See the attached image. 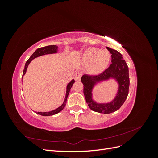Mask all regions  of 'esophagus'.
<instances>
[{
  "label": "esophagus",
  "instance_id": "34e87169",
  "mask_svg": "<svg viewBox=\"0 0 158 158\" xmlns=\"http://www.w3.org/2000/svg\"><path fill=\"white\" fill-rule=\"evenodd\" d=\"M82 73H81V72H80V71L76 72V73L74 74V80L76 81L80 80L81 79V77H82Z\"/></svg>",
  "mask_w": 158,
  "mask_h": 158
}]
</instances>
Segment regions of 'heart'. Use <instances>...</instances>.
<instances>
[{
  "label": "heart",
  "instance_id": "1",
  "mask_svg": "<svg viewBox=\"0 0 158 158\" xmlns=\"http://www.w3.org/2000/svg\"><path fill=\"white\" fill-rule=\"evenodd\" d=\"M110 60V54L107 51H102L91 47L85 51L82 62L85 64H92L91 72L97 74L101 73L108 66Z\"/></svg>",
  "mask_w": 158,
  "mask_h": 158
}]
</instances>
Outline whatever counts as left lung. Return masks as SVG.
<instances>
[{
  "label": "left lung",
  "mask_w": 158,
  "mask_h": 158,
  "mask_svg": "<svg viewBox=\"0 0 158 158\" xmlns=\"http://www.w3.org/2000/svg\"><path fill=\"white\" fill-rule=\"evenodd\" d=\"M106 48L111 54V64L102 73L95 76L84 74L81 80L84 84V94L89 107L95 112L109 114L117 111L125 102L128 94L130 80L128 67L122 55L108 47ZM111 77L115 79L119 84L116 97L112 102L107 104H98L94 102L92 99L91 93L94 85L100 81Z\"/></svg>",
  "instance_id": "1"
}]
</instances>
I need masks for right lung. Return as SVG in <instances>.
<instances>
[{
  "instance_id": "right-lung-1",
  "label": "right lung",
  "mask_w": 158,
  "mask_h": 158,
  "mask_svg": "<svg viewBox=\"0 0 158 158\" xmlns=\"http://www.w3.org/2000/svg\"><path fill=\"white\" fill-rule=\"evenodd\" d=\"M57 49H58V47H57L56 45H49V46L41 47V48L37 49L31 55V56L30 57V59H28L27 60L26 63L25 67H24V69H23V75H22V76L26 74V70L27 69L28 65H29V64L30 63V62L33 59H35V58H36V57H38V56H40L47 55V54L56 53V52H57ZM74 82H75L74 80H72L71 82L68 84L67 87H66V93L65 99H64V101L63 103L62 104V106H60L59 107H58L57 109L53 110V111H49V112H35V113L40 114V115H42V116H51V115H53V114H55L56 113H59L60 111H61L62 110L64 109L65 106H66V100H67V98H68V95L69 94L70 90L72 86H73V85L74 83Z\"/></svg>"
}]
</instances>
